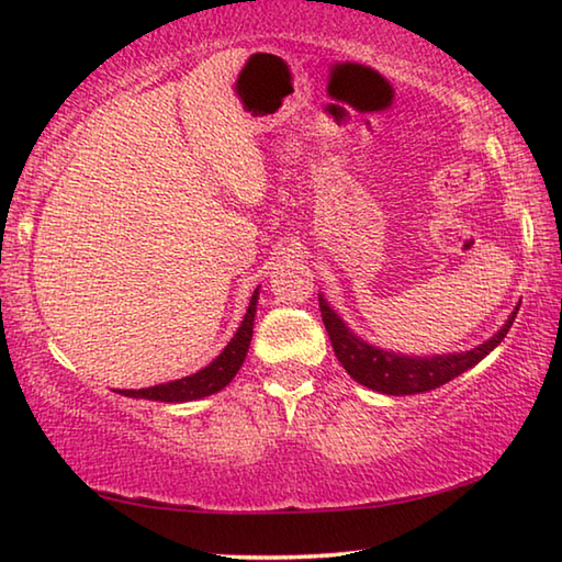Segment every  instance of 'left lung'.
<instances>
[{
  "instance_id": "8db88e82",
  "label": "left lung",
  "mask_w": 562,
  "mask_h": 562,
  "mask_svg": "<svg viewBox=\"0 0 562 562\" xmlns=\"http://www.w3.org/2000/svg\"><path fill=\"white\" fill-rule=\"evenodd\" d=\"M518 307L510 312L506 325L479 347H473L469 351H451V355L412 357L374 347L357 337L355 331L347 327V322L329 307L325 294H319L322 322H325L329 341L331 347H335V355L341 361V367H345L347 374L361 386H369L372 392L389 396L431 392V389L451 382V379L463 372H469L471 367L479 364L483 357H488L491 351L501 345L503 337L508 335L513 319L518 315Z\"/></svg>"
}]
</instances>
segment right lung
I'll return each instance as SVG.
<instances>
[{
  "instance_id": "right-lung-1",
  "label": "right lung",
  "mask_w": 562,
  "mask_h": 562,
  "mask_svg": "<svg viewBox=\"0 0 562 562\" xmlns=\"http://www.w3.org/2000/svg\"><path fill=\"white\" fill-rule=\"evenodd\" d=\"M258 297H260V288L252 292V300L247 304L245 317L233 335V339L227 341L221 355H217L211 364L203 367L201 372L176 379V382L148 386V389H119V394L131 396V398H148V402L183 404V402H195V398L221 392V389L231 384L233 376L240 372L243 361L247 357V349H250L255 312H258Z\"/></svg>"
}]
</instances>
